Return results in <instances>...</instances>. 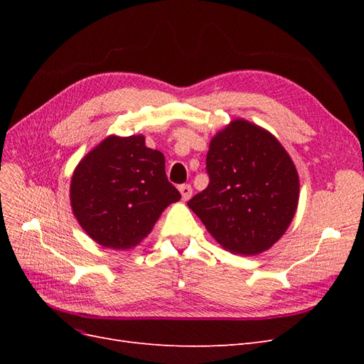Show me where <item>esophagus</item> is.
Segmentation results:
<instances>
[{
  "label": "esophagus",
  "instance_id": "esophagus-1",
  "mask_svg": "<svg viewBox=\"0 0 364 364\" xmlns=\"http://www.w3.org/2000/svg\"><path fill=\"white\" fill-rule=\"evenodd\" d=\"M179 191H181V194H182V199H183V200H190V199H191V196H193L191 185H188V183L181 185V186H179Z\"/></svg>",
  "mask_w": 364,
  "mask_h": 364
}]
</instances>
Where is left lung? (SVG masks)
Masks as SVG:
<instances>
[{"label": "left lung", "mask_w": 364, "mask_h": 364, "mask_svg": "<svg viewBox=\"0 0 364 364\" xmlns=\"http://www.w3.org/2000/svg\"><path fill=\"white\" fill-rule=\"evenodd\" d=\"M209 183L188 202L218 245L257 255L282 237L299 200V176L279 141L245 119L211 139Z\"/></svg>", "instance_id": "obj_1"}]
</instances>
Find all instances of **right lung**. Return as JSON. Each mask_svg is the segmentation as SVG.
Segmentation results:
<instances>
[{
	"label": "right lung",
	"instance_id": "add662e5",
	"mask_svg": "<svg viewBox=\"0 0 364 364\" xmlns=\"http://www.w3.org/2000/svg\"><path fill=\"white\" fill-rule=\"evenodd\" d=\"M77 222L95 243L130 249L146 238L162 211L181 199L165 174V158L144 136H109L77 165L71 179Z\"/></svg>",
	"mask_w": 364,
	"mask_h": 364
}]
</instances>
